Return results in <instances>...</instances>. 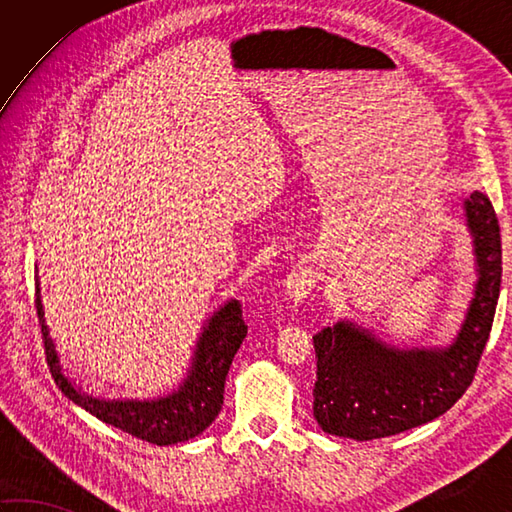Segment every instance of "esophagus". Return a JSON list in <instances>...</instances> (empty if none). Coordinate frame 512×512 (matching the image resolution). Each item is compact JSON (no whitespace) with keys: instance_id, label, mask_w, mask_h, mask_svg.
<instances>
[{"instance_id":"esophagus-1","label":"esophagus","mask_w":512,"mask_h":512,"mask_svg":"<svg viewBox=\"0 0 512 512\" xmlns=\"http://www.w3.org/2000/svg\"><path fill=\"white\" fill-rule=\"evenodd\" d=\"M321 277V264L317 259H306V262L297 264L286 279V297L292 303H301L303 299H308L314 286L321 281Z\"/></svg>"}]
</instances>
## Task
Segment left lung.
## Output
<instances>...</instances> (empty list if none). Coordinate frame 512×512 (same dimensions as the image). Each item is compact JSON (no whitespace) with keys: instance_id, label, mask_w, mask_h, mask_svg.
<instances>
[{"instance_id":"8db88e82","label":"left lung","mask_w":512,"mask_h":512,"mask_svg":"<svg viewBox=\"0 0 512 512\" xmlns=\"http://www.w3.org/2000/svg\"><path fill=\"white\" fill-rule=\"evenodd\" d=\"M473 237L475 290L455 339L444 347L389 345L350 319L314 336V418L325 433L358 442L436 420L462 398L493 328L502 286V237L488 195L462 204Z\"/></svg>"}]
</instances>
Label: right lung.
<instances>
[{
	"label": "right lung",
	"instance_id": "right-lung-1",
	"mask_svg": "<svg viewBox=\"0 0 512 512\" xmlns=\"http://www.w3.org/2000/svg\"><path fill=\"white\" fill-rule=\"evenodd\" d=\"M35 290L50 374L74 405L90 411L105 424H112L129 436L158 444V447L187 442L200 436L206 427H211L224 402L226 374L248 332V325L242 317V303L237 299H228L202 325V332L193 347L191 365L182 383L165 396L138 400L96 398L65 374L57 345L50 336L46 312H43L39 275L35 277Z\"/></svg>",
	"mask_w": 512,
	"mask_h": 512
}]
</instances>
